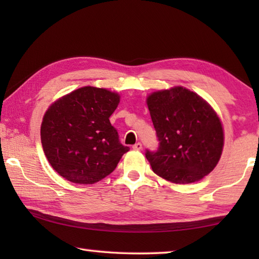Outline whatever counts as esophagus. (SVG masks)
Masks as SVG:
<instances>
[{"instance_id":"1","label":"esophagus","mask_w":259,"mask_h":259,"mask_svg":"<svg viewBox=\"0 0 259 259\" xmlns=\"http://www.w3.org/2000/svg\"><path fill=\"white\" fill-rule=\"evenodd\" d=\"M133 148H134V150H138V151H139V150H142V148H143L142 143H139V142H138V143H136L135 145L133 146Z\"/></svg>"}]
</instances>
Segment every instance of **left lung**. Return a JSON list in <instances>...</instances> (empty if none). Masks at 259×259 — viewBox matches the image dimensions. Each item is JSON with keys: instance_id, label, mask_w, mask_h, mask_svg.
Here are the masks:
<instances>
[{"instance_id": "obj_1", "label": "left lung", "mask_w": 259, "mask_h": 259, "mask_svg": "<svg viewBox=\"0 0 259 259\" xmlns=\"http://www.w3.org/2000/svg\"><path fill=\"white\" fill-rule=\"evenodd\" d=\"M159 147L146 150L153 171L166 181L190 184L211 172L221 159L224 134L218 116L200 96L182 87L147 98Z\"/></svg>"}]
</instances>
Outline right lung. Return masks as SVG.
I'll use <instances>...</instances> for the list:
<instances>
[{"label":"right lung","instance_id":"1","mask_svg":"<svg viewBox=\"0 0 259 259\" xmlns=\"http://www.w3.org/2000/svg\"><path fill=\"white\" fill-rule=\"evenodd\" d=\"M119 103L117 94L83 87L49 107L42 121L41 142L48 161L61 177L94 184L116 168L129 151L109 122Z\"/></svg>","mask_w":259,"mask_h":259}]
</instances>
